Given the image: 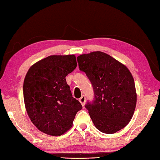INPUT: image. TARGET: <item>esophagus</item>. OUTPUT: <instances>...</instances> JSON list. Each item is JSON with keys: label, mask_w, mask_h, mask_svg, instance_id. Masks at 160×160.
I'll return each mask as SVG.
<instances>
[{"label": "esophagus", "mask_w": 160, "mask_h": 160, "mask_svg": "<svg viewBox=\"0 0 160 160\" xmlns=\"http://www.w3.org/2000/svg\"><path fill=\"white\" fill-rule=\"evenodd\" d=\"M85 101H86V98L84 95L81 96V98L79 99V102L81 103L82 106H84L85 103Z\"/></svg>", "instance_id": "esophagus-1"}]
</instances>
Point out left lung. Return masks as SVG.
<instances>
[{"label": "left lung", "instance_id": "1", "mask_svg": "<svg viewBox=\"0 0 160 160\" xmlns=\"http://www.w3.org/2000/svg\"><path fill=\"white\" fill-rule=\"evenodd\" d=\"M81 71L92 84L94 99L85 108L95 128L111 134L130 122L136 106L137 94L133 76L127 67L101 51L77 57Z\"/></svg>", "mask_w": 160, "mask_h": 160}]
</instances>
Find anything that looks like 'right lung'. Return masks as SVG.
<instances>
[{
  "mask_svg": "<svg viewBox=\"0 0 160 160\" xmlns=\"http://www.w3.org/2000/svg\"><path fill=\"white\" fill-rule=\"evenodd\" d=\"M76 67L74 55H51L28 69L23 83L24 101L28 117L41 132L53 136L62 135L82 109L65 79Z\"/></svg>",
  "mask_w": 160,
  "mask_h": 160,
  "instance_id": "1",
  "label": "right lung"
}]
</instances>
